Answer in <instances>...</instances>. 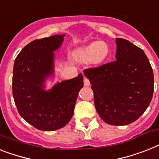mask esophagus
I'll return each mask as SVG.
<instances>
[{
    "instance_id": "34e87169",
    "label": "esophagus",
    "mask_w": 159,
    "mask_h": 159,
    "mask_svg": "<svg viewBox=\"0 0 159 159\" xmlns=\"http://www.w3.org/2000/svg\"><path fill=\"white\" fill-rule=\"evenodd\" d=\"M84 86H90V81H89V79H87L86 77H84Z\"/></svg>"
}]
</instances>
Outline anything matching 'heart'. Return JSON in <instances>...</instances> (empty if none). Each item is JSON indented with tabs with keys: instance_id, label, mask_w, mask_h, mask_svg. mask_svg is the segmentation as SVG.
Here are the masks:
<instances>
[{
	"instance_id": "1",
	"label": "heart",
	"mask_w": 159,
	"mask_h": 159,
	"mask_svg": "<svg viewBox=\"0 0 159 159\" xmlns=\"http://www.w3.org/2000/svg\"><path fill=\"white\" fill-rule=\"evenodd\" d=\"M110 55V47L105 42H93L86 46L77 49L75 51V58L80 61H92L100 64Z\"/></svg>"
}]
</instances>
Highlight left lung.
I'll use <instances>...</instances> for the list:
<instances>
[{
    "mask_svg": "<svg viewBox=\"0 0 159 159\" xmlns=\"http://www.w3.org/2000/svg\"><path fill=\"white\" fill-rule=\"evenodd\" d=\"M116 61L84 70L91 84L95 109L109 125L125 126L142 115L153 93V73L143 50L116 38Z\"/></svg>",
    "mask_w": 159,
    "mask_h": 159,
    "instance_id": "1",
    "label": "left lung"
}]
</instances>
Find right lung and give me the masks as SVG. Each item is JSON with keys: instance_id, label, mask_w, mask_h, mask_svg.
I'll return each instance as SVG.
<instances>
[{"instance_id": "1", "label": "right lung", "mask_w": 159, "mask_h": 159, "mask_svg": "<svg viewBox=\"0 0 159 159\" xmlns=\"http://www.w3.org/2000/svg\"><path fill=\"white\" fill-rule=\"evenodd\" d=\"M65 35H54L30 42L15 59L13 96L19 113L38 130L55 131L69 122L83 76L57 82L46 91V82L55 73V51Z\"/></svg>"}]
</instances>
